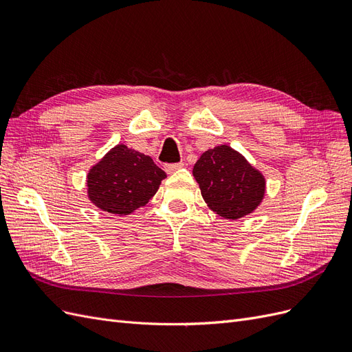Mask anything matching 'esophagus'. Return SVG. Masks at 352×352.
Here are the masks:
<instances>
[{
  "label": "esophagus",
  "mask_w": 352,
  "mask_h": 352,
  "mask_svg": "<svg viewBox=\"0 0 352 352\" xmlns=\"http://www.w3.org/2000/svg\"><path fill=\"white\" fill-rule=\"evenodd\" d=\"M180 167H184V163H172V164H166L164 166L167 173H173V172H176V170H179Z\"/></svg>",
  "instance_id": "1"
}]
</instances>
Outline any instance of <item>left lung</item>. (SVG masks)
Wrapping results in <instances>:
<instances>
[{
	"instance_id": "obj_1",
	"label": "left lung",
	"mask_w": 352,
	"mask_h": 352,
	"mask_svg": "<svg viewBox=\"0 0 352 352\" xmlns=\"http://www.w3.org/2000/svg\"><path fill=\"white\" fill-rule=\"evenodd\" d=\"M192 173L207 206L223 219L236 220L250 214L265 192L264 176L229 145L206 151Z\"/></svg>"
}]
</instances>
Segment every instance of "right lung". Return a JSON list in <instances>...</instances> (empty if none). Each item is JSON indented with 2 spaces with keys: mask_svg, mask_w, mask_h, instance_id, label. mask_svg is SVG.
I'll return each instance as SVG.
<instances>
[{
  "mask_svg": "<svg viewBox=\"0 0 352 352\" xmlns=\"http://www.w3.org/2000/svg\"><path fill=\"white\" fill-rule=\"evenodd\" d=\"M166 176L150 155L120 144L89 170L88 197L111 214H131L155 195Z\"/></svg>",
  "mask_w": 352,
  "mask_h": 352,
  "instance_id": "1",
  "label": "right lung"
}]
</instances>
